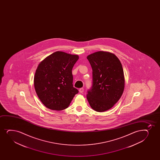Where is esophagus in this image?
Returning a JSON list of instances; mask_svg holds the SVG:
<instances>
[{"label": "esophagus", "instance_id": "obj_1", "mask_svg": "<svg viewBox=\"0 0 160 160\" xmlns=\"http://www.w3.org/2000/svg\"><path fill=\"white\" fill-rule=\"evenodd\" d=\"M79 91L80 93H83L84 92V88H79Z\"/></svg>", "mask_w": 160, "mask_h": 160}]
</instances>
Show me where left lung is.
<instances>
[{"instance_id": "left-lung-1", "label": "left lung", "mask_w": 160, "mask_h": 160, "mask_svg": "<svg viewBox=\"0 0 160 160\" xmlns=\"http://www.w3.org/2000/svg\"><path fill=\"white\" fill-rule=\"evenodd\" d=\"M87 59L92 69V87L87 99L94 110L103 112L112 108L123 94V67L116 55L108 52H97Z\"/></svg>"}]
</instances>
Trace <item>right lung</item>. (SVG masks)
Instances as JSON below:
<instances>
[{"mask_svg":"<svg viewBox=\"0 0 160 160\" xmlns=\"http://www.w3.org/2000/svg\"><path fill=\"white\" fill-rule=\"evenodd\" d=\"M77 55L55 52L42 61L34 77L35 90L42 102L52 110L67 108L78 93L72 84V69Z\"/></svg>","mask_w":160,"mask_h":160,"instance_id":"right-lung-1","label":"right lung"}]
</instances>
